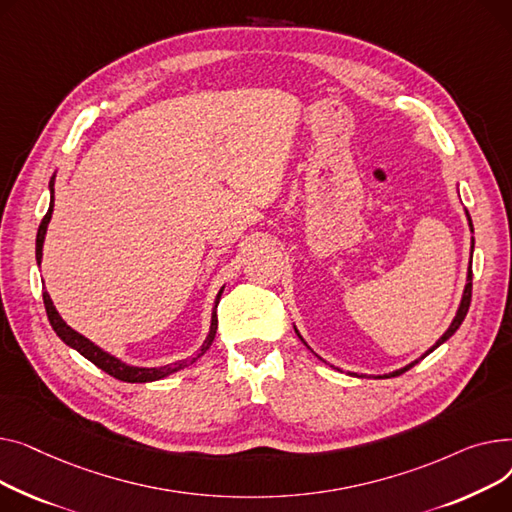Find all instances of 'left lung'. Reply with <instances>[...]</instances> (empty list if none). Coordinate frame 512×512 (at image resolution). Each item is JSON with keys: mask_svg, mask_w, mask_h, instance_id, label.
<instances>
[{"mask_svg": "<svg viewBox=\"0 0 512 512\" xmlns=\"http://www.w3.org/2000/svg\"><path fill=\"white\" fill-rule=\"evenodd\" d=\"M465 215H467V221H469V229H471V233H473V223H471V217H469V213L465 210ZM471 258H473V239H471ZM471 279H473V273H471V260H469V268H467V283H465V289H463V295H461V304H459V308H457V314H455V318H453V322H450V326L446 328V333L422 355V357H426V355H430L434 349H438L442 343H446L450 337H453L457 330H459V326L463 324V320H465V316H467V310H469V304H471ZM295 335L299 337V341H302L308 349H310V345L304 341V337L299 335V330L295 328ZM312 351V349H310ZM419 357V359H422ZM419 359H415V362H411V364H407L405 368H399V370H395V372H390V374H384V376H376V378H393V376H399V374H403V372H407L409 368H413Z\"/></svg>", "mask_w": 512, "mask_h": 512, "instance_id": "1", "label": "left lung"}]
</instances>
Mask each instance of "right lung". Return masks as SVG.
Returning a JSON list of instances; mask_svg holds the SVG:
<instances>
[{
    "label": "right lung",
    "mask_w": 512,
    "mask_h": 512,
    "mask_svg": "<svg viewBox=\"0 0 512 512\" xmlns=\"http://www.w3.org/2000/svg\"><path fill=\"white\" fill-rule=\"evenodd\" d=\"M53 184H55V173H53V177L49 179V192H51L49 210H47V215L43 217V221H41V225H39V231H37V250H35V252H37V264H41V260H43V244H45L47 227H49V221H51V215H53V200H55V198H53ZM223 289H225V287H221L219 293H217L213 312H210L208 335H206L204 343L200 345V349H198L192 357H188V359H179V362H173V364H167V366H155V368H144V366L126 364V362H122V359H119V357L111 355L109 351L101 349L99 345H95L93 341L86 339L84 335L76 333V330H74L72 326H68L66 320H64L62 316H59V312L55 310V306H53V302H51V297H49L47 291H43V302H45L47 318H49V322H51V326H53V330H55V335H57L59 339H62L68 347L76 349L82 357L88 359V362H93L97 368H101V370L107 372L109 376H113V378H117V380H122V382H132V384L138 382V384H142V382H155V380H161V378H165V376H169V374H173V372L184 370L186 366L194 364L198 357H202V355L208 351V347L213 345L215 335H217V306H219V299H221V295H223Z\"/></svg>",
    "instance_id": "right-lung-1"
}]
</instances>
